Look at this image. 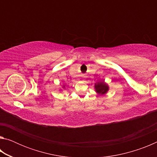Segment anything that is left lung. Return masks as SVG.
<instances>
[{"instance_id":"obj_1","label":"left lung","mask_w":157,"mask_h":157,"mask_svg":"<svg viewBox=\"0 0 157 157\" xmlns=\"http://www.w3.org/2000/svg\"><path fill=\"white\" fill-rule=\"evenodd\" d=\"M94 87L95 91L99 95H105L109 91V86L104 81L95 83Z\"/></svg>"}]
</instances>
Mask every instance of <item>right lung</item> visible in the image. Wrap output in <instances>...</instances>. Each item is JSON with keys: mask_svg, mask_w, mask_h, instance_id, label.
<instances>
[{"mask_svg": "<svg viewBox=\"0 0 157 157\" xmlns=\"http://www.w3.org/2000/svg\"><path fill=\"white\" fill-rule=\"evenodd\" d=\"M63 87H65V86H63Z\"/></svg>", "mask_w": 157, "mask_h": 157, "instance_id": "1", "label": "right lung"}]
</instances>
